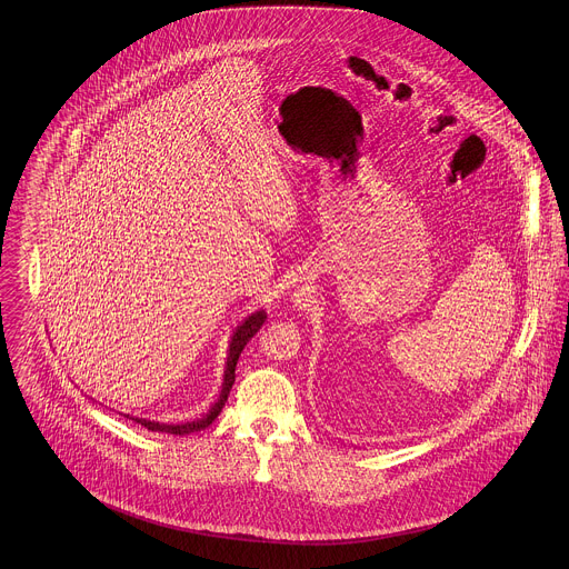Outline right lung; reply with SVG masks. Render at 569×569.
I'll use <instances>...</instances> for the list:
<instances>
[{
    "instance_id": "add662e5",
    "label": "right lung",
    "mask_w": 569,
    "mask_h": 569,
    "mask_svg": "<svg viewBox=\"0 0 569 569\" xmlns=\"http://www.w3.org/2000/svg\"><path fill=\"white\" fill-rule=\"evenodd\" d=\"M267 320V313L264 311H256L251 313L249 318H244V322L241 326H237L232 339H230V350H228V360H226V371H223V383H221V392H219V399L216 401V406L209 409V413H204L202 418L193 420V422H183V425H163V422H153V420H144V418H132L138 425L147 427L149 431H158V433H170V435H190L196 431H202L207 429L217 416L221 413V409L228 401V395H230V388L234 383V369H237V360L243 352L247 341L260 330V326L264 325ZM130 418V416H128Z\"/></svg>"
}]
</instances>
